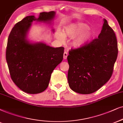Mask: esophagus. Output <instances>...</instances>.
<instances>
[{"mask_svg":"<svg viewBox=\"0 0 123 123\" xmlns=\"http://www.w3.org/2000/svg\"><path fill=\"white\" fill-rule=\"evenodd\" d=\"M68 52H67L66 51H65L64 53H63V59L66 60V59L67 58V57H68Z\"/></svg>","mask_w":123,"mask_h":123,"instance_id":"34e87169","label":"esophagus"}]
</instances>
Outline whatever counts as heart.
<instances>
[{
	"label": "heart",
	"instance_id": "obj_1",
	"mask_svg": "<svg viewBox=\"0 0 123 123\" xmlns=\"http://www.w3.org/2000/svg\"><path fill=\"white\" fill-rule=\"evenodd\" d=\"M88 28V27L87 25L80 23V24H78L73 26L70 29H68V30L65 31L63 35L61 33H58L57 38L61 41H64V37L74 38L82 33L80 36H78L74 40L73 43V45L74 46L80 47V46H83V45L86 43L88 41H89L91 40V37H92V33L90 31H86L85 32H83L87 30Z\"/></svg>",
	"mask_w": 123,
	"mask_h": 123
}]
</instances>
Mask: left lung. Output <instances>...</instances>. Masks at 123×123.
Instances as JSON below:
<instances>
[{
    "label": "left lung",
    "instance_id": "1",
    "mask_svg": "<svg viewBox=\"0 0 123 123\" xmlns=\"http://www.w3.org/2000/svg\"><path fill=\"white\" fill-rule=\"evenodd\" d=\"M68 56V80L73 91L82 94L93 93L111 78L117 57V42L114 31L104 19L98 38L77 49Z\"/></svg>",
    "mask_w": 123,
    "mask_h": 123
}]
</instances>
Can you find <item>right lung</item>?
Instances as JSON below:
<instances>
[{
    "instance_id": "add662e5",
    "label": "right lung",
    "mask_w": 123,
    "mask_h": 123,
    "mask_svg": "<svg viewBox=\"0 0 123 123\" xmlns=\"http://www.w3.org/2000/svg\"><path fill=\"white\" fill-rule=\"evenodd\" d=\"M55 12H43L36 18L28 16L12 29L6 48V60L12 80L25 92L35 94L47 88L51 74L63 60L64 48H52L43 43L32 44L26 36L35 20L51 21Z\"/></svg>"
}]
</instances>
